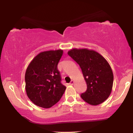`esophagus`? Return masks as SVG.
<instances>
[{"label": "esophagus", "mask_w": 133, "mask_h": 133, "mask_svg": "<svg viewBox=\"0 0 133 133\" xmlns=\"http://www.w3.org/2000/svg\"><path fill=\"white\" fill-rule=\"evenodd\" d=\"M74 82H75V81H74V80H72L71 81V82H70L69 83V84H71V85H73L74 84Z\"/></svg>", "instance_id": "34e87169"}]
</instances>
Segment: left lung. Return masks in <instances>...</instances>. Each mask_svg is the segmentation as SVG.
Listing matches in <instances>:
<instances>
[{"label": "left lung", "mask_w": 133, "mask_h": 133, "mask_svg": "<svg viewBox=\"0 0 133 133\" xmlns=\"http://www.w3.org/2000/svg\"><path fill=\"white\" fill-rule=\"evenodd\" d=\"M81 68L87 90L81 95L87 103L97 106L110 96L113 85V73L106 59L89 49L73 48L68 52Z\"/></svg>", "instance_id": "obj_1"}]
</instances>
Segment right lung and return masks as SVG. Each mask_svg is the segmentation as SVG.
Segmentation results:
<instances>
[{
  "instance_id": "right-lung-1",
  "label": "right lung",
  "mask_w": 133,
  "mask_h": 133,
  "mask_svg": "<svg viewBox=\"0 0 133 133\" xmlns=\"http://www.w3.org/2000/svg\"><path fill=\"white\" fill-rule=\"evenodd\" d=\"M63 50H51L38 54L27 67L25 74V91L36 106L50 108L61 99L65 89L61 82L57 64Z\"/></svg>"
}]
</instances>
